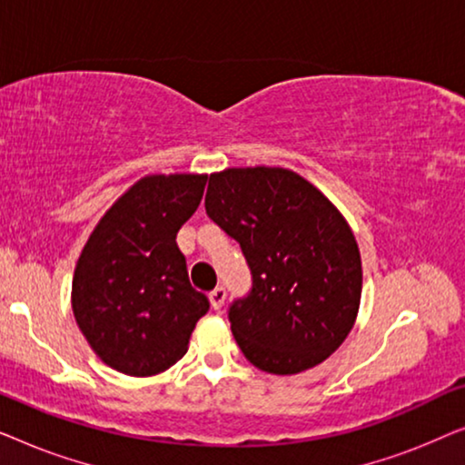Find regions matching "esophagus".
<instances>
[{"mask_svg": "<svg viewBox=\"0 0 465 465\" xmlns=\"http://www.w3.org/2000/svg\"><path fill=\"white\" fill-rule=\"evenodd\" d=\"M209 301H212V307L218 311L224 307V301H226V290L222 288V285H218V288H213L212 292H209Z\"/></svg>", "mask_w": 465, "mask_h": 465, "instance_id": "1", "label": "esophagus"}]
</instances>
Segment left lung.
<instances>
[{
    "label": "left lung",
    "instance_id": "left-lung-1",
    "mask_svg": "<svg viewBox=\"0 0 465 465\" xmlns=\"http://www.w3.org/2000/svg\"><path fill=\"white\" fill-rule=\"evenodd\" d=\"M205 212L252 272L228 307L245 358L272 374L322 364L351 332L361 296L360 250L339 209L294 171L247 167L209 175Z\"/></svg>",
    "mask_w": 465,
    "mask_h": 465
}]
</instances>
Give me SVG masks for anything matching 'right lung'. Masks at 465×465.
<instances>
[{
  "label": "right lung",
  "instance_id": "add662e5",
  "mask_svg": "<svg viewBox=\"0 0 465 465\" xmlns=\"http://www.w3.org/2000/svg\"><path fill=\"white\" fill-rule=\"evenodd\" d=\"M207 175H150L114 203L75 266L72 304L93 351L114 371L150 377L188 351L209 298L190 285L177 231Z\"/></svg>",
  "mask_w": 465,
  "mask_h": 465
}]
</instances>
